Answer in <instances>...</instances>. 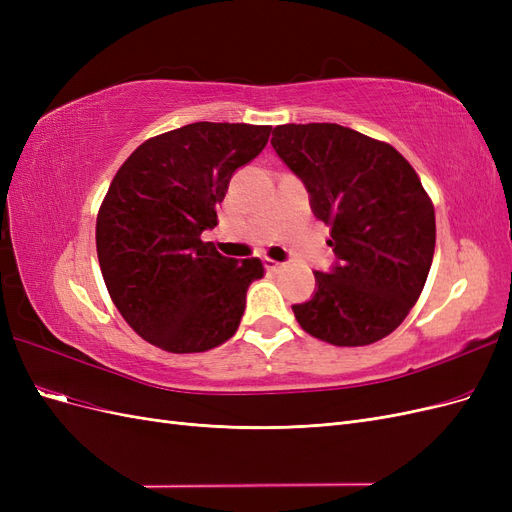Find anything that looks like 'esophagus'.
Returning a JSON list of instances; mask_svg holds the SVG:
<instances>
[{
	"label": "esophagus",
	"mask_w": 512,
	"mask_h": 512,
	"mask_svg": "<svg viewBox=\"0 0 512 512\" xmlns=\"http://www.w3.org/2000/svg\"><path fill=\"white\" fill-rule=\"evenodd\" d=\"M265 267L269 269V271H282L286 265H284V262H277V260H271V258H265Z\"/></svg>",
	"instance_id": "obj_1"
}]
</instances>
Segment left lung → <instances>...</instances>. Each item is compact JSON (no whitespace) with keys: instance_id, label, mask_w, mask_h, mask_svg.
Here are the masks:
<instances>
[{"instance_id":"8db88e82","label":"left lung","mask_w":512,"mask_h":512,"mask_svg":"<svg viewBox=\"0 0 512 512\" xmlns=\"http://www.w3.org/2000/svg\"><path fill=\"white\" fill-rule=\"evenodd\" d=\"M271 145L331 226L335 252L294 318L333 346L378 342L421 297L433 260L436 213L421 179L397 149L337 123H284Z\"/></svg>"}]
</instances>
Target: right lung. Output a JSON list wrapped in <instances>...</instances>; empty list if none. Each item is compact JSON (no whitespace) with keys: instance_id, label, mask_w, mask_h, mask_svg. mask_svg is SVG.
Here are the masks:
<instances>
[{"instance_id":"right-lung-1","label":"right lung","mask_w":512,"mask_h":512,"mask_svg":"<svg viewBox=\"0 0 512 512\" xmlns=\"http://www.w3.org/2000/svg\"><path fill=\"white\" fill-rule=\"evenodd\" d=\"M271 126L196 121L149 138L123 162L96 222L108 294L145 342L205 352L235 335L258 258L222 256L205 230L218 226L235 170L265 149Z\"/></svg>"}]
</instances>
